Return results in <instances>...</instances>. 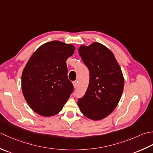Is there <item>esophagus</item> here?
Segmentation results:
<instances>
[{"instance_id":"obj_1","label":"esophagus","mask_w":153,"mask_h":153,"mask_svg":"<svg viewBox=\"0 0 153 153\" xmlns=\"http://www.w3.org/2000/svg\"><path fill=\"white\" fill-rule=\"evenodd\" d=\"M77 80H74L73 82V86H74V88H76V87L77 86Z\"/></svg>"}]
</instances>
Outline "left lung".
Returning a JSON list of instances; mask_svg holds the SVG:
<instances>
[{
  "label": "left lung",
  "instance_id": "left-lung-1",
  "mask_svg": "<svg viewBox=\"0 0 153 153\" xmlns=\"http://www.w3.org/2000/svg\"><path fill=\"white\" fill-rule=\"evenodd\" d=\"M79 53L88 68L90 80L78 105L89 119H104L116 108L122 95L124 79L121 69L113 53L99 43L81 45Z\"/></svg>",
  "mask_w": 153,
  "mask_h": 153
}]
</instances>
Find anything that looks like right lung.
<instances>
[{
    "instance_id": "obj_1",
    "label": "right lung",
    "mask_w": 153,
    "mask_h": 153,
    "mask_svg": "<svg viewBox=\"0 0 153 153\" xmlns=\"http://www.w3.org/2000/svg\"><path fill=\"white\" fill-rule=\"evenodd\" d=\"M74 49L71 44L52 41L40 46L27 61L22 74V90L37 114L45 117L58 114L73 92L66 61Z\"/></svg>"
}]
</instances>
